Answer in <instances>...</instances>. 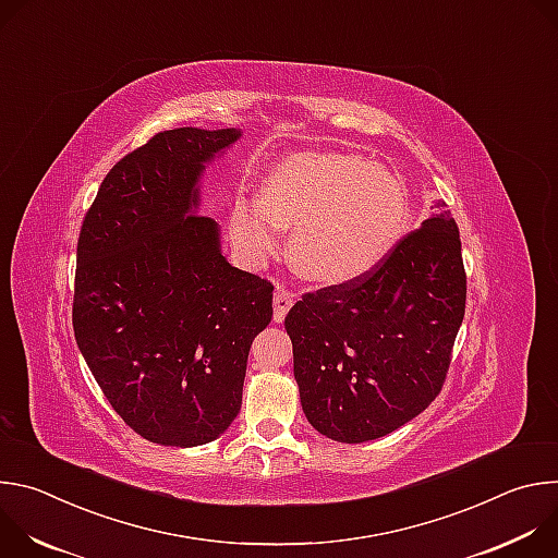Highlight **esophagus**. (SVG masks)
I'll use <instances>...</instances> for the list:
<instances>
[{
  "label": "esophagus",
  "mask_w": 558,
  "mask_h": 558,
  "mask_svg": "<svg viewBox=\"0 0 558 558\" xmlns=\"http://www.w3.org/2000/svg\"><path fill=\"white\" fill-rule=\"evenodd\" d=\"M293 302H295V295L289 293L287 289L278 287V289L274 291V320H276V323H282V320H284V315L289 313V308L293 306Z\"/></svg>",
  "instance_id": "1"
}]
</instances>
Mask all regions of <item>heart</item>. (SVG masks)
Wrapping results in <instances>:
<instances>
[{
	"mask_svg": "<svg viewBox=\"0 0 558 558\" xmlns=\"http://www.w3.org/2000/svg\"><path fill=\"white\" fill-rule=\"evenodd\" d=\"M409 194L390 170L357 154L298 151L260 181V198L238 194L231 233L250 265H265L292 227L289 256L317 284H347L375 269L409 222Z\"/></svg>",
	"mask_w": 558,
	"mask_h": 558,
	"instance_id": "1",
	"label": "heart"
}]
</instances>
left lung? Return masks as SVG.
<instances>
[{
    "label": "left lung",
    "mask_w": 558,
    "mask_h": 558,
    "mask_svg": "<svg viewBox=\"0 0 558 558\" xmlns=\"http://www.w3.org/2000/svg\"><path fill=\"white\" fill-rule=\"evenodd\" d=\"M433 214L366 276L306 293L284 317L308 424L329 439H379L441 390L465 313L459 229Z\"/></svg>",
    "instance_id": "left-lung-1"
}]
</instances>
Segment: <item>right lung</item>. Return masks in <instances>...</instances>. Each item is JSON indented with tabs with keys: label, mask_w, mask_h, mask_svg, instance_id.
I'll use <instances>...</instances> for the list:
<instances>
[{
	"label": "right lung",
	"mask_w": 558,
	"mask_h": 558,
	"mask_svg": "<svg viewBox=\"0 0 558 558\" xmlns=\"http://www.w3.org/2000/svg\"><path fill=\"white\" fill-rule=\"evenodd\" d=\"M238 128L158 132L104 179L76 245L72 327L119 417L143 439L192 448L243 404L271 282L231 267L201 179Z\"/></svg>",
	"instance_id": "obj_1"
}]
</instances>
